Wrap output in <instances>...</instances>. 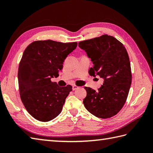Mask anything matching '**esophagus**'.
Wrapping results in <instances>:
<instances>
[{"mask_svg":"<svg viewBox=\"0 0 153 153\" xmlns=\"http://www.w3.org/2000/svg\"><path fill=\"white\" fill-rule=\"evenodd\" d=\"M79 88L78 86H76V85H73L72 86V89L74 91V90H76Z\"/></svg>","mask_w":153,"mask_h":153,"instance_id":"34e87169","label":"esophagus"}]
</instances>
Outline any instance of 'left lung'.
<instances>
[{
    "instance_id": "1",
    "label": "left lung",
    "mask_w": 153,
    "mask_h": 153,
    "mask_svg": "<svg viewBox=\"0 0 153 153\" xmlns=\"http://www.w3.org/2000/svg\"><path fill=\"white\" fill-rule=\"evenodd\" d=\"M78 45L93 62L90 76H99L104 79L97 91L84 87L87 91L84 106L96 117L111 118L124 105L131 83V65L126 48L108 35L81 41Z\"/></svg>"
}]
</instances>
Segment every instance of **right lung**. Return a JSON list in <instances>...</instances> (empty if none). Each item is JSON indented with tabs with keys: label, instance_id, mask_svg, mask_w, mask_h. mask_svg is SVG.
Wrapping results in <instances>:
<instances>
[{
	"label": "right lung",
	"instance_id": "right-lung-1",
	"mask_svg": "<svg viewBox=\"0 0 153 153\" xmlns=\"http://www.w3.org/2000/svg\"><path fill=\"white\" fill-rule=\"evenodd\" d=\"M77 42L63 43L52 40L36 41L25 48L18 68L19 95L25 109L34 118L48 122L59 115L72 87H59L57 77L68 55Z\"/></svg>",
	"mask_w": 153,
	"mask_h": 153
}]
</instances>
